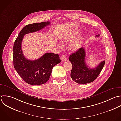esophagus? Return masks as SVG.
<instances>
[{
	"instance_id": "obj_1",
	"label": "esophagus",
	"mask_w": 121,
	"mask_h": 121,
	"mask_svg": "<svg viewBox=\"0 0 121 121\" xmlns=\"http://www.w3.org/2000/svg\"><path fill=\"white\" fill-rule=\"evenodd\" d=\"M60 59L62 61H66L67 60V57L65 55H62L60 56Z\"/></svg>"
}]
</instances>
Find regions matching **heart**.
<instances>
[{"instance_id":"1","label":"heart","mask_w":121,"mask_h":121,"mask_svg":"<svg viewBox=\"0 0 121 121\" xmlns=\"http://www.w3.org/2000/svg\"><path fill=\"white\" fill-rule=\"evenodd\" d=\"M77 35V33L75 31L65 33L61 36V41L64 43H69ZM83 43V38L82 36H79L74 39L69 43V49L71 52H76L81 48ZM59 47H61V46L60 44L59 45Z\"/></svg>"}]
</instances>
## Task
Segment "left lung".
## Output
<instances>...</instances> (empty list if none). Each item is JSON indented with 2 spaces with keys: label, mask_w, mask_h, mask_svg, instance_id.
<instances>
[{
  "label": "left lung",
  "mask_w": 121,
  "mask_h": 121,
  "mask_svg": "<svg viewBox=\"0 0 121 121\" xmlns=\"http://www.w3.org/2000/svg\"><path fill=\"white\" fill-rule=\"evenodd\" d=\"M99 36L97 35L95 37ZM85 57L86 52L83 47L71 54L69 57L72 65L70 77L73 81L78 84H86L94 81L99 75L105 63V61L103 60L97 67L91 69L86 64Z\"/></svg>",
  "instance_id": "1"
}]
</instances>
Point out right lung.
<instances>
[{"instance_id": "obj_1", "label": "right lung", "mask_w": 121, "mask_h": 121, "mask_svg": "<svg viewBox=\"0 0 121 121\" xmlns=\"http://www.w3.org/2000/svg\"><path fill=\"white\" fill-rule=\"evenodd\" d=\"M50 24V22L34 23L26 26L19 33L13 47L14 66L19 76L27 83L39 85L48 81L53 67L61 62L58 54L46 53L39 59L32 60L24 56L21 48L26 34L39 31Z\"/></svg>"}]
</instances>
